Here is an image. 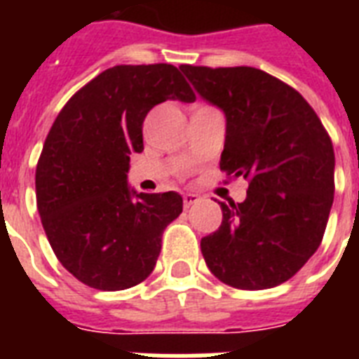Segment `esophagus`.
Listing matches in <instances>:
<instances>
[{"mask_svg": "<svg viewBox=\"0 0 359 359\" xmlns=\"http://www.w3.org/2000/svg\"><path fill=\"white\" fill-rule=\"evenodd\" d=\"M199 199H201V196H199V194H184V196H182V201H184L186 208L191 207V205L199 201Z\"/></svg>", "mask_w": 359, "mask_h": 359, "instance_id": "1", "label": "esophagus"}]
</instances>
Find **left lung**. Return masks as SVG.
<instances>
[{"mask_svg": "<svg viewBox=\"0 0 359 359\" xmlns=\"http://www.w3.org/2000/svg\"><path fill=\"white\" fill-rule=\"evenodd\" d=\"M180 70L224 109L219 169L248 180L242 203H219L222 225L201 238L210 272L235 289L285 283L323 242L334 203L335 154L328 132L300 93L253 67Z\"/></svg>", "mask_w": 359, "mask_h": 359, "instance_id": "8db88e82", "label": "left lung"}]
</instances>
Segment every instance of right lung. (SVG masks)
Instances as JSON below:
<instances>
[{
	"mask_svg": "<svg viewBox=\"0 0 359 359\" xmlns=\"http://www.w3.org/2000/svg\"><path fill=\"white\" fill-rule=\"evenodd\" d=\"M165 100H196L177 67L117 65L74 93L48 132L36 208L59 262L87 287L123 290L149 278L163 231L182 212L177 191L135 194L126 182L143 121Z\"/></svg>",
	"mask_w": 359,
	"mask_h": 359,
	"instance_id": "right-lung-1",
	"label": "right lung"
}]
</instances>
